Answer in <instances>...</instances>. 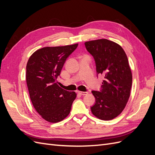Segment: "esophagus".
<instances>
[{"mask_svg":"<svg viewBox=\"0 0 155 155\" xmlns=\"http://www.w3.org/2000/svg\"><path fill=\"white\" fill-rule=\"evenodd\" d=\"M78 94H81V95H87V94H88V92H87L78 91Z\"/></svg>","mask_w":155,"mask_h":155,"instance_id":"34e87169","label":"esophagus"}]
</instances>
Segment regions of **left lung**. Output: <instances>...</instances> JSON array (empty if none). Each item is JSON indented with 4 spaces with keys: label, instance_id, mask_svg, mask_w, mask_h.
Listing matches in <instances>:
<instances>
[{
    "label": "left lung",
    "instance_id": "obj_1",
    "mask_svg": "<svg viewBox=\"0 0 155 155\" xmlns=\"http://www.w3.org/2000/svg\"><path fill=\"white\" fill-rule=\"evenodd\" d=\"M85 45L94 59L97 76H104L101 90L92 91L96 100L91 111L100 120H112L123 111L130 96L133 78L127 57L118 44L105 39Z\"/></svg>",
    "mask_w": 155,
    "mask_h": 155
}]
</instances>
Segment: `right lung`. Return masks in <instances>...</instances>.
I'll return each mask as SVG.
<instances>
[{
	"label": "right lung",
	"mask_w": 155,
	"mask_h": 155,
	"mask_svg": "<svg viewBox=\"0 0 155 155\" xmlns=\"http://www.w3.org/2000/svg\"><path fill=\"white\" fill-rule=\"evenodd\" d=\"M78 44L45 47L35 51L26 64V83L30 100L42 118L51 123L69 114L76 99L75 92L61 88L57 79L68 56Z\"/></svg>",
	"instance_id": "1"
}]
</instances>
